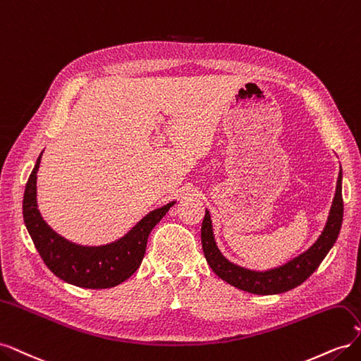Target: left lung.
I'll list each match as a JSON object with an SVG mask.
<instances>
[{"mask_svg":"<svg viewBox=\"0 0 361 361\" xmlns=\"http://www.w3.org/2000/svg\"><path fill=\"white\" fill-rule=\"evenodd\" d=\"M342 169L338 171L334 199L330 207L329 218L319 238L301 255L288 260L286 264L265 271H255L239 267L223 256L214 236L211 214L206 209L202 223V247L207 264L215 274L238 289L256 295H276L288 292L300 286L318 269L321 262L329 255L341 233L343 220L342 199Z\"/></svg>","mask_w":361,"mask_h":361,"instance_id":"1","label":"left lung"}]
</instances>
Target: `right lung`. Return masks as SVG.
Here are the masks:
<instances>
[{"mask_svg": "<svg viewBox=\"0 0 361 361\" xmlns=\"http://www.w3.org/2000/svg\"><path fill=\"white\" fill-rule=\"evenodd\" d=\"M42 154L25 185L23 202L24 223L40 257L54 274L73 286L106 289L123 283L141 265L152 228L161 221L176 200L150 211L130 231L113 243L102 245L72 243L54 231L39 211L37 171Z\"/></svg>", "mask_w": 361, "mask_h": 361, "instance_id": "add662e5", "label": "right lung"}]
</instances>
